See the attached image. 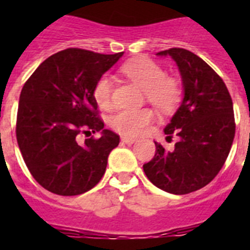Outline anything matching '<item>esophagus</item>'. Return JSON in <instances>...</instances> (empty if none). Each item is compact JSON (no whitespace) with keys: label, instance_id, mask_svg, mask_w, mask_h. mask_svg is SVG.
I'll return each mask as SVG.
<instances>
[{"label":"esophagus","instance_id":"obj_1","mask_svg":"<svg viewBox=\"0 0 250 250\" xmlns=\"http://www.w3.org/2000/svg\"><path fill=\"white\" fill-rule=\"evenodd\" d=\"M121 140L123 141L125 144L131 145V144H135V143H136V141H137V139H133V137H128V136H122Z\"/></svg>","mask_w":250,"mask_h":250}]
</instances>
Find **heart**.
<instances>
[{"label":"heart","mask_w":250,"mask_h":250,"mask_svg":"<svg viewBox=\"0 0 250 250\" xmlns=\"http://www.w3.org/2000/svg\"><path fill=\"white\" fill-rule=\"evenodd\" d=\"M123 72L145 92L146 100L157 109L170 111L180 98V88L174 79L167 78L160 64L146 58L131 61L123 66ZM113 79L109 75L101 76L93 88L94 101L101 109L111 105ZM154 119L152 110H118L110 118V125L119 133L137 136L148 128Z\"/></svg>","instance_id":"1"}]
</instances>
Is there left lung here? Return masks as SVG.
<instances>
[{
	"instance_id": "1",
	"label": "left lung",
	"mask_w": 250,
	"mask_h": 250,
	"mask_svg": "<svg viewBox=\"0 0 250 250\" xmlns=\"http://www.w3.org/2000/svg\"><path fill=\"white\" fill-rule=\"evenodd\" d=\"M157 56L171 57L182 78L183 100L164 129L179 140L171 152L154 141V158L143 168L160 189L187 194L208 186L229 157L235 137L232 100L217 72L189 50L172 48Z\"/></svg>"
}]
</instances>
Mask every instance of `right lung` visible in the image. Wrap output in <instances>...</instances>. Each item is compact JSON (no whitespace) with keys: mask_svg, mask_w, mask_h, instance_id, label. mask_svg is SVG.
Wrapping results in <instances>:
<instances>
[{"mask_svg":"<svg viewBox=\"0 0 250 250\" xmlns=\"http://www.w3.org/2000/svg\"><path fill=\"white\" fill-rule=\"evenodd\" d=\"M123 52L100 54L66 49L53 54L27 80L19 97L17 140L29 172L49 192L76 196L92 189L105 174L119 136L97 117L93 88ZM100 139L77 143L80 132Z\"/></svg>","mask_w":250,"mask_h":250,"instance_id":"1","label":"right lung"}]
</instances>
